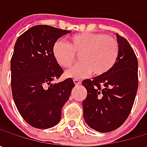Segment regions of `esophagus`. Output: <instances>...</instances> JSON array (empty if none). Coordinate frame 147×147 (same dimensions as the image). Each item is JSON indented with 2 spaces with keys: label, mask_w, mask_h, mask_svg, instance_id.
Masks as SVG:
<instances>
[{
  "label": "esophagus",
  "mask_w": 147,
  "mask_h": 147,
  "mask_svg": "<svg viewBox=\"0 0 147 147\" xmlns=\"http://www.w3.org/2000/svg\"><path fill=\"white\" fill-rule=\"evenodd\" d=\"M73 81L76 86H79V85H81V83H82V82H81L80 80H78V79H74Z\"/></svg>",
  "instance_id": "esophagus-1"
}]
</instances>
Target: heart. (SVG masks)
<instances>
[{
    "label": "heart",
    "instance_id": "b5f03b06",
    "mask_svg": "<svg viewBox=\"0 0 147 147\" xmlns=\"http://www.w3.org/2000/svg\"><path fill=\"white\" fill-rule=\"evenodd\" d=\"M119 53L117 40L110 35L95 32H82L69 39L57 41L53 47V54L62 67L74 64L80 55L81 63L66 71V76L80 78L89 74L99 76L106 74L115 65Z\"/></svg>",
    "mask_w": 147,
    "mask_h": 147
}]
</instances>
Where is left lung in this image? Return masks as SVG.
<instances>
[{
  "instance_id": "left-lung-1",
  "label": "left lung",
  "mask_w": 147,
  "mask_h": 147,
  "mask_svg": "<svg viewBox=\"0 0 147 147\" xmlns=\"http://www.w3.org/2000/svg\"><path fill=\"white\" fill-rule=\"evenodd\" d=\"M119 53L114 66L103 76L84 80L82 101L86 123L106 133L119 128L129 116L138 89V60L129 42L117 34Z\"/></svg>"
}]
</instances>
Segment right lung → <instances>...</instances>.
Here are the masks:
<instances>
[{"instance_id": "add662e5", "label": "right lung", "mask_w": 147, "mask_h": 147, "mask_svg": "<svg viewBox=\"0 0 147 147\" xmlns=\"http://www.w3.org/2000/svg\"><path fill=\"white\" fill-rule=\"evenodd\" d=\"M69 30L36 25L18 36L11 59V87L16 107L30 126L49 129L61 118L75 83L71 78L53 84L64 71L53 47Z\"/></svg>"}]
</instances>
